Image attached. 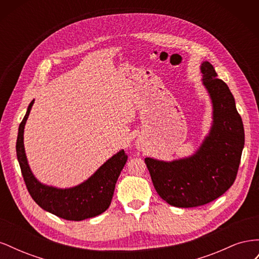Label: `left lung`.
Here are the masks:
<instances>
[{"label":"left lung","mask_w":259,"mask_h":259,"mask_svg":"<svg viewBox=\"0 0 259 259\" xmlns=\"http://www.w3.org/2000/svg\"><path fill=\"white\" fill-rule=\"evenodd\" d=\"M200 69L213 107L208 134L187 158L145 159L156 192L176 207L201 206L223 195L236 180L244 148V127L228 85L208 61Z\"/></svg>","instance_id":"1"}]
</instances>
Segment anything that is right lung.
I'll return each instance as SVG.
<instances>
[{
	"label": "right lung",
	"instance_id": "obj_1",
	"mask_svg": "<svg viewBox=\"0 0 259 259\" xmlns=\"http://www.w3.org/2000/svg\"><path fill=\"white\" fill-rule=\"evenodd\" d=\"M33 104L34 99L19 125L16 143L17 159L30 195L44 210L67 221L80 222L103 214L110 205L116 180L127 161V155L120 150L85 182L71 188L61 189L40 183L29 166L23 145V131Z\"/></svg>",
	"mask_w": 259,
	"mask_h": 259
}]
</instances>
